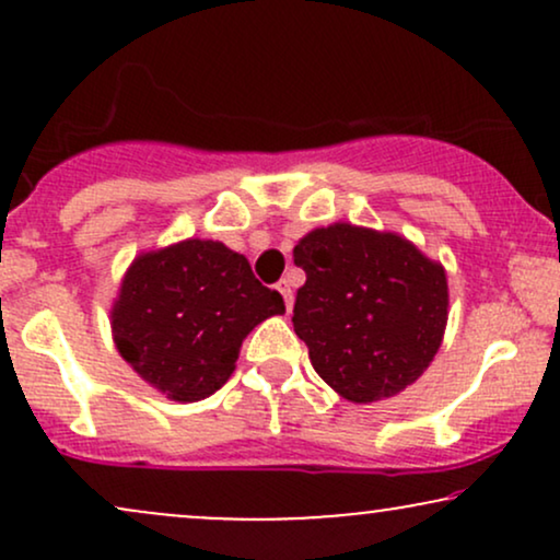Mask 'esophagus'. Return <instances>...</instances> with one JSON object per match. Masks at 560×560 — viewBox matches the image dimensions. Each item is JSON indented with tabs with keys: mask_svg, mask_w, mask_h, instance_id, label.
Listing matches in <instances>:
<instances>
[{
	"mask_svg": "<svg viewBox=\"0 0 560 560\" xmlns=\"http://www.w3.org/2000/svg\"><path fill=\"white\" fill-rule=\"evenodd\" d=\"M276 289H279V292H281V298H284V305H287V311H289V307H292V300H294V292H292V281H289V279H281L279 284H276Z\"/></svg>",
	"mask_w": 560,
	"mask_h": 560,
	"instance_id": "1",
	"label": "esophagus"
}]
</instances>
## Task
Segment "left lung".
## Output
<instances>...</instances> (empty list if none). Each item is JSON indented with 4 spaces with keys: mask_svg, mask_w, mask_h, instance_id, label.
Masks as SVG:
<instances>
[{
    "mask_svg": "<svg viewBox=\"0 0 560 560\" xmlns=\"http://www.w3.org/2000/svg\"><path fill=\"white\" fill-rule=\"evenodd\" d=\"M294 266L307 276L294 331L345 400L395 397L432 363L447 324V279L408 240L334 223L300 240Z\"/></svg>",
    "mask_w": 560,
    "mask_h": 560,
    "instance_id": "8db88e82",
    "label": "left lung"
}]
</instances>
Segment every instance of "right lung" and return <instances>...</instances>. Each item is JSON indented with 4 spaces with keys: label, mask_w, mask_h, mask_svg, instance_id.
<instances>
[{
    "label": "right lung",
    "mask_w": 560,
    "mask_h": 560,
    "mask_svg": "<svg viewBox=\"0 0 560 560\" xmlns=\"http://www.w3.org/2000/svg\"><path fill=\"white\" fill-rule=\"evenodd\" d=\"M281 313V294L255 279L244 255L186 240L133 260L113 307V337L144 382L195 402L229 382L242 339Z\"/></svg>",
    "instance_id": "add662e5"
}]
</instances>
